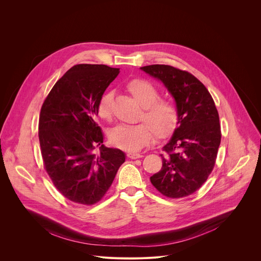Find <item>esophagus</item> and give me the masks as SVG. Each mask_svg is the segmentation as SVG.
I'll return each instance as SVG.
<instances>
[{
	"mask_svg": "<svg viewBox=\"0 0 261 261\" xmlns=\"http://www.w3.org/2000/svg\"><path fill=\"white\" fill-rule=\"evenodd\" d=\"M127 156H128L130 159H138V158H141V157H142L141 154H139V153H134V152L128 153Z\"/></svg>",
	"mask_w": 261,
	"mask_h": 261,
	"instance_id": "esophagus-1",
	"label": "esophagus"
}]
</instances>
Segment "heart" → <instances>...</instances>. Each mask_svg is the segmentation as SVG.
I'll use <instances>...</instances> for the list:
<instances>
[{"mask_svg":"<svg viewBox=\"0 0 261 261\" xmlns=\"http://www.w3.org/2000/svg\"><path fill=\"white\" fill-rule=\"evenodd\" d=\"M127 89L142 107L140 119L145 124H121L108 132L110 142L128 151H136L151 141L153 131L159 139L169 136L177 126L178 114L175 105L169 100L159 99L158 89L145 80L135 79L127 84ZM113 93H104L97 105V114L103 120L111 118Z\"/></svg>","mask_w":261,"mask_h":261,"instance_id":"heart-1","label":"heart"}]
</instances>
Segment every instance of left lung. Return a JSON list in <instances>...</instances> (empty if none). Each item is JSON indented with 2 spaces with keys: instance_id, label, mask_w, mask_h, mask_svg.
Instances as JSON below:
<instances>
[{
  "instance_id": "left-lung-1",
  "label": "left lung",
  "mask_w": 261,
  "mask_h": 261,
  "mask_svg": "<svg viewBox=\"0 0 261 261\" xmlns=\"http://www.w3.org/2000/svg\"><path fill=\"white\" fill-rule=\"evenodd\" d=\"M160 81L173 97L177 127L163 146L162 168L151 176L164 196L180 198L197 191L212 172L221 142L219 115L215 102L194 75L168 65L140 67Z\"/></svg>"
}]
</instances>
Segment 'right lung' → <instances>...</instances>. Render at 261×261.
<instances>
[{
    "label": "right lung",
    "mask_w": 261,
    "mask_h": 261,
    "mask_svg": "<svg viewBox=\"0 0 261 261\" xmlns=\"http://www.w3.org/2000/svg\"><path fill=\"white\" fill-rule=\"evenodd\" d=\"M120 73L106 65L73 66L56 83L40 111L39 141L45 169L69 200L91 205L113 184L125 153L106 147L97 105Z\"/></svg>",
    "instance_id": "add662e5"
}]
</instances>
